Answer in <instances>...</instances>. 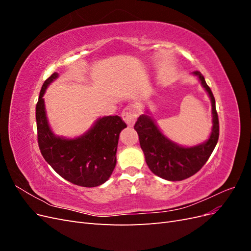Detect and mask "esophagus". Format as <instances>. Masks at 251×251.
<instances>
[{"mask_svg":"<svg viewBox=\"0 0 251 251\" xmlns=\"http://www.w3.org/2000/svg\"><path fill=\"white\" fill-rule=\"evenodd\" d=\"M123 119L126 121V124L131 126L135 124L136 119H137V116H138V113H137V108L135 107V105L131 104V105H127V107H126L123 111Z\"/></svg>","mask_w":251,"mask_h":251,"instance_id":"esophagus-1","label":"esophagus"}]
</instances>
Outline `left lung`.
Instances as JSON below:
<instances>
[{
  "instance_id": "obj_1",
  "label": "left lung",
  "mask_w": 251,
  "mask_h": 251,
  "mask_svg": "<svg viewBox=\"0 0 251 251\" xmlns=\"http://www.w3.org/2000/svg\"><path fill=\"white\" fill-rule=\"evenodd\" d=\"M193 74L199 78L211 101L212 128L206 141L195 147H181L164 136L148 114L140 115L134 126L149 169L158 177L169 181L184 180L199 172L208 160L219 139V118L214 94L199 71Z\"/></svg>"
}]
</instances>
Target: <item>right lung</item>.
Masks as SVG:
<instances>
[{
	"label": "right lung",
	"instance_id": "add662e5",
	"mask_svg": "<svg viewBox=\"0 0 251 251\" xmlns=\"http://www.w3.org/2000/svg\"><path fill=\"white\" fill-rule=\"evenodd\" d=\"M57 77L58 74L54 72L45 80L36 103L37 142L41 153L51 168L71 183L83 187L101 185L115 169L119 134L126 125L117 115L104 116L98 118L79 137L69 139L56 136L49 126L43 96Z\"/></svg>",
	"mask_w": 251,
	"mask_h": 251
}]
</instances>
